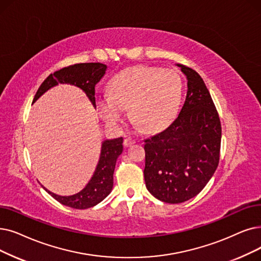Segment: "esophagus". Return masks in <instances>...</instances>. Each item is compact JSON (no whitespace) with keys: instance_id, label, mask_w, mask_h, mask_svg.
I'll return each mask as SVG.
<instances>
[{"instance_id":"34e87169","label":"esophagus","mask_w":261,"mask_h":261,"mask_svg":"<svg viewBox=\"0 0 261 261\" xmlns=\"http://www.w3.org/2000/svg\"><path fill=\"white\" fill-rule=\"evenodd\" d=\"M123 144H124V146H126V147H130V146H132L133 144H135V140L132 139V138H130V137H128V138L124 139Z\"/></svg>"}]
</instances>
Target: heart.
Listing matches in <instances>:
<instances>
[{
    "instance_id": "obj_1",
    "label": "heart",
    "mask_w": 261,
    "mask_h": 261,
    "mask_svg": "<svg viewBox=\"0 0 261 261\" xmlns=\"http://www.w3.org/2000/svg\"><path fill=\"white\" fill-rule=\"evenodd\" d=\"M182 81L173 69L139 65L126 68L109 82V96L97 98L100 117L108 124L121 121L124 110L145 132H155L175 118Z\"/></svg>"
}]
</instances>
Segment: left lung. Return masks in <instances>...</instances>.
I'll return each instance as SVG.
<instances>
[{
	"mask_svg": "<svg viewBox=\"0 0 261 261\" xmlns=\"http://www.w3.org/2000/svg\"><path fill=\"white\" fill-rule=\"evenodd\" d=\"M188 80L186 101L171 126L145 140L144 178L156 199L180 203L196 196L219 165L222 128L200 75L177 64Z\"/></svg>",
	"mask_w": 261,
	"mask_h": 261,
	"instance_id": "obj_1",
	"label": "left lung"
}]
</instances>
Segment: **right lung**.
<instances>
[{"label":"right lung","mask_w":261,"mask_h":261,"mask_svg":"<svg viewBox=\"0 0 261 261\" xmlns=\"http://www.w3.org/2000/svg\"><path fill=\"white\" fill-rule=\"evenodd\" d=\"M108 66L101 63L74 64L51 73L39 86L33 99V103L46 92L59 84H70L81 88L87 98L96 108L95 87L106 73ZM123 139L106 140L101 144V152L95 172L83 190L76 194L62 196L53 193L41 186L48 193L65 206L73 209H87L102 201L113 189V175L117 158L122 152Z\"/></svg>","instance_id":"add662e5"}]
</instances>
